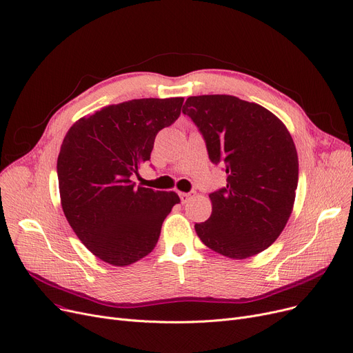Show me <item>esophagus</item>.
Listing matches in <instances>:
<instances>
[{
  "mask_svg": "<svg viewBox=\"0 0 353 353\" xmlns=\"http://www.w3.org/2000/svg\"><path fill=\"white\" fill-rule=\"evenodd\" d=\"M179 196H180V202H181V203H188L192 197L196 196V192L192 190V192H189V193H179Z\"/></svg>",
  "mask_w": 353,
  "mask_h": 353,
  "instance_id": "esophagus-1",
  "label": "esophagus"
}]
</instances>
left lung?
<instances>
[{"instance_id":"obj_1","label":"left lung","mask_w":353,"mask_h":353,"mask_svg":"<svg viewBox=\"0 0 353 353\" xmlns=\"http://www.w3.org/2000/svg\"><path fill=\"white\" fill-rule=\"evenodd\" d=\"M202 134L226 186L209 194L212 214L197 236L225 256L243 259L280 236L299 181L296 145L283 122L261 105L231 95L190 97L183 105Z\"/></svg>"}]
</instances>
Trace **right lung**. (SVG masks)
Returning <instances> with one entry per match:
<instances>
[{
    "instance_id": "1",
    "label": "right lung",
    "mask_w": 353,
    "mask_h": 353,
    "mask_svg": "<svg viewBox=\"0 0 353 353\" xmlns=\"http://www.w3.org/2000/svg\"><path fill=\"white\" fill-rule=\"evenodd\" d=\"M183 98L132 99L82 118L57 159L65 216L85 247L124 267L148 255L163 221L180 202L174 192L137 188L132 176L150 160L156 135L179 118Z\"/></svg>"
}]
</instances>
